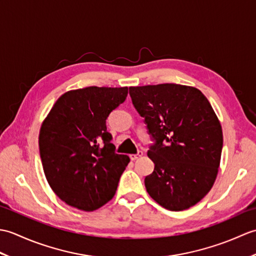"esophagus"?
I'll list each match as a JSON object with an SVG mask.
<instances>
[{"mask_svg": "<svg viewBox=\"0 0 256 256\" xmlns=\"http://www.w3.org/2000/svg\"><path fill=\"white\" fill-rule=\"evenodd\" d=\"M143 156V152L142 150H138L136 154H131L130 155V158H131L132 160H138V158H140V157H142Z\"/></svg>", "mask_w": 256, "mask_h": 256, "instance_id": "1", "label": "esophagus"}]
</instances>
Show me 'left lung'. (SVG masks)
<instances>
[{
    "mask_svg": "<svg viewBox=\"0 0 256 256\" xmlns=\"http://www.w3.org/2000/svg\"><path fill=\"white\" fill-rule=\"evenodd\" d=\"M130 96L154 142L148 194L172 211L194 206L214 186L224 146L210 102L200 90L176 84L130 86Z\"/></svg>",
    "mask_w": 256,
    "mask_h": 256,
    "instance_id": "8db88e82",
    "label": "left lung"
}]
</instances>
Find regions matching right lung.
<instances>
[{
  "label": "right lung",
  "instance_id": "1",
  "mask_svg": "<svg viewBox=\"0 0 256 256\" xmlns=\"http://www.w3.org/2000/svg\"><path fill=\"white\" fill-rule=\"evenodd\" d=\"M128 96V86L68 91L40 132V155L50 186L67 204L94 211L116 194L128 156L116 153L106 118Z\"/></svg>",
  "mask_w": 256,
  "mask_h": 256
}]
</instances>
